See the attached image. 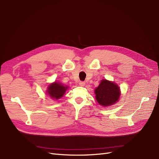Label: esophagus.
Instances as JSON below:
<instances>
[{
    "label": "esophagus",
    "instance_id": "34e87169",
    "mask_svg": "<svg viewBox=\"0 0 159 159\" xmlns=\"http://www.w3.org/2000/svg\"><path fill=\"white\" fill-rule=\"evenodd\" d=\"M79 84V85H80V86H84V85H85V82H83V81H80Z\"/></svg>",
    "mask_w": 159,
    "mask_h": 159
}]
</instances>
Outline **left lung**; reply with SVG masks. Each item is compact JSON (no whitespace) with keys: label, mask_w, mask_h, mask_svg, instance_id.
<instances>
[{"label":"left lung","mask_w":159,"mask_h":159,"mask_svg":"<svg viewBox=\"0 0 159 159\" xmlns=\"http://www.w3.org/2000/svg\"><path fill=\"white\" fill-rule=\"evenodd\" d=\"M95 99L103 107L112 105L120 99V89L114 82L103 79L98 88L95 89Z\"/></svg>","instance_id":"1"}]
</instances>
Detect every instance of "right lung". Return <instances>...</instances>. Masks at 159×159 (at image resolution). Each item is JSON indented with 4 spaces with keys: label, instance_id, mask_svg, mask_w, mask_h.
Returning <instances> with one entry per match:
<instances>
[{
    "label": "right lung",
    "instance_id": "right-lung-1",
    "mask_svg": "<svg viewBox=\"0 0 159 159\" xmlns=\"http://www.w3.org/2000/svg\"><path fill=\"white\" fill-rule=\"evenodd\" d=\"M67 88L68 86H64L60 82H55L47 87L46 93L51 99L58 100L64 96Z\"/></svg>",
    "mask_w": 159,
    "mask_h": 159
}]
</instances>
